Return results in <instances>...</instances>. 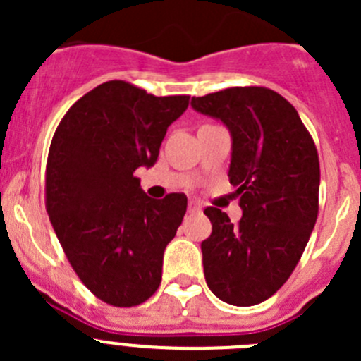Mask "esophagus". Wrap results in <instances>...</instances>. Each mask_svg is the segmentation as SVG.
<instances>
[{
    "label": "esophagus",
    "instance_id": "34e87169",
    "mask_svg": "<svg viewBox=\"0 0 361 361\" xmlns=\"http://www.w3.org/2000/svg\"><path fill=\"white\" fill-rule=\"evenodd\" d=\"M199 211H201V204L197 201L188 202V213H199Z\"/></svg>",
    "mask_w": 361,
    "mask_h": 361
}]
</instances>
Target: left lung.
<instances>
[{"label":"left lung","instance_id":"1","mask_svg":"<svg viewBox=\"0 0 361 361\" xmlns=\"http://www.w3.org/2000/svg\"><path fill=\"white\" fill-rule=\"evenodd\" d=\"M190 106L231 133L228 180L243 216L206 207L213 231L202 241L204 278L227 304L272 297L300 260L318 218L319 160L292 104L265 87H232L192 97Z\"/></svg>","mask_w":361,"mask_h":361}]
</instances>
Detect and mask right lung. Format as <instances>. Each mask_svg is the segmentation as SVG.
Returning <instances> with one entry per match:
<instances>
[{"instance_id": "right-lung-1", "label": "right lung", "mask_w": 361, "mask_h": 361, "mask_svg": "<svg viewBox=\"0 0 361 361\" xmlns=\"http://www.w3.org/2000/svg\"><path fill=\"white\" fill-rule=\"evenodd\" d=\"M187 106L188 96L157 97L111 80L80 97L54 134L47 213L71 267L106 304L133 307L157 292L187 195L148 197L134 171L157 162L167 127Z\"/></svg>"}]
</instances>
